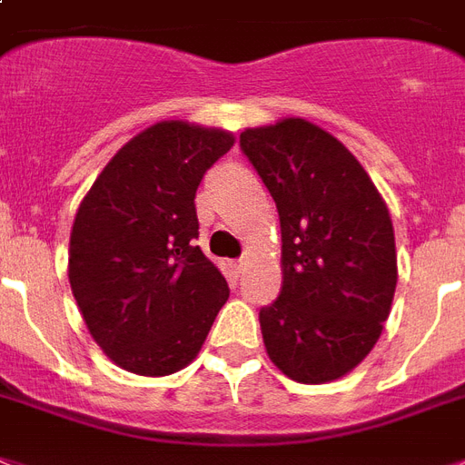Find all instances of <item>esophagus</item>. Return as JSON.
<instances>
[{
	"instance_id": "esophagus-1",
	"label": "esophagus",
	"mask_w": 465,
	"mask_h": 465,
	"mask_svg": "<svg viewBox=\"0 0 465 465\" xmlns=\"http://www.w3.org/2000/svg\"><path fill=\"white\" fill-rule=\"evenodd\" d=\"M232 267H233V272H236V274H239V277H241V274H243V272H245V260H233Z\"/></svg>"
}]
</instances>
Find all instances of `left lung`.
<instances>
[{
	"instance_id": "8db88e82",
	"label": "left lung",
	"mask_w": 465,
	"mask_h": 465,
	"mask_svg": "<svg viewBox=\"0 0 465 465\" xmlns=\"http://www.w3.org/2000/svg\"><path fill=\"white\" fill-rule=\"evenodd\" d=\"M241 147L282 224V292L260 311L267 356L301 384L334 382L390 318L399 272L387 203L346 145L305 119L245 128Z\"/></svg>"
}]
</instances>
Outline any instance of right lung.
Listing matches in <instances>:
<instances>
[{
	"instance_id": "1",
	"label": "right lung",
	"mask_w": 465,
	"mask_h": 465,
	"mask_svg": "<svg viewBox=\"0 0 465 465\" xmlns=\"http://www.w3.org/2000/svg\"><path fill=\"white\" fill-rule=\"evenodd\" d=\"M233 145L198 124H153L107 162L75 213L69 282L109 361L143 377L186 368L229 286L198 239L195 191Z\"/></svg>"
}]
</instances>
